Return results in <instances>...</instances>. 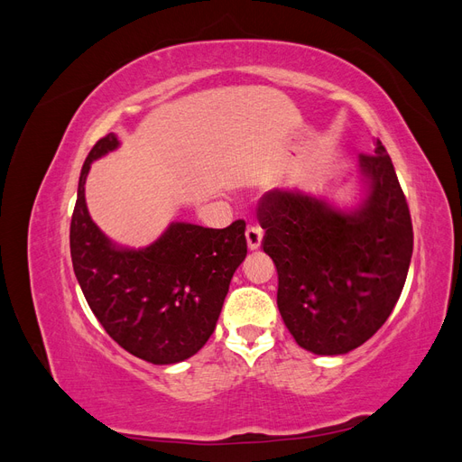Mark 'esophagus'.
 <instances>
[{"instance_id": "1", "label": "esophagus", "mask_w": 462, "mask_h": 462, "mask_svg": "<svg viewBox=\"0 0 462 462\" xmlns=\"http://www.w3.org/2000/svg\"><path fill=\"white\" fill-rule=\"evenodd\" d=\"M246 245H248V250H258L262 246V229L258 226H248L246 227Z\"/></svg>"}]
</instances>
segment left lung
<instances>
[{
    "label": "left lung",
    "instance_id": "1",
    "mask_svg": "<svg viewBox=\"0 0 462 462\" xmlns=\"http://www.w3.org/2000/svg\"><path fill=\"white\" fill-rule=\"evenodd\" d=\"M362 197L353 208L299 189L263 194L258 219L279 277L277 309L314 355H346L380 329L404 287L412 223L380 138L356 162Z\"/></svg>",
    "mask_w": 462,
    "mask_h": 462
}]
</instances>
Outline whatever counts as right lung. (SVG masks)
Returning <instances> with one entry per match:
<instances>
[{
  "label": "right lung",
  "instance_id": "right-lung-1",
  "mask_svg": "<svg viewBox=\"0 0 462 462\" xmlns=\"http://www.w3.org/2000/svg\"><path fill=\"white\" fill-rule=\"evenodd\" d=\"M117 148L109 133L82 165L69 235L73 270L111 339L152 365H177L214 333L231 277L246 256L245 221L226 229L171 221L143 248L111 241L88 214L85 185L92 162Z\"/></svg>",
  "mask_w": 462,
  "mask_h": 462
}]
</instances>
